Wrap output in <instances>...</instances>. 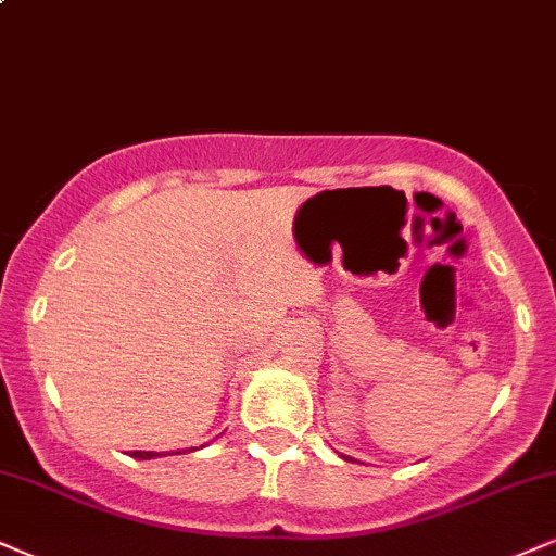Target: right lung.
Instances as JSON below:
<instances>
[{
    "instance_id": "add662e5",
    "label": "right lung",
    "mask_w": 556,
    "mask_h": 556,
    "mask_svg": "<svg viewBox=\"0 0 556 556\" xmlns=\"http://www.w3.org/2000/svg\"><path fill=\"white\" fill-rule=\"evenodd\" d=\"M155 451H131V458H155Z\"/></svg>"
}]
</instances>
